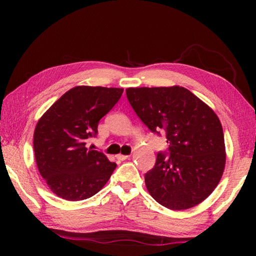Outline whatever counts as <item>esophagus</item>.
I'll return each instance as SVG.
<instances>
[{"mask_svg": "<svg viewBox=\"0 0 256 256\" xmlns=\"http://www.w3.org/2000/svg\"><path fill=\"white\" fill-rule=\"evenodd\" d=\"M128 157H130V156H125V154H120L116 156V158L120 160V162H123V160H126Z\"/></svg>", "mask_w": 256, "mask_h": 256, "instance_id": "1", "label": "esophagus"}]
</instances>
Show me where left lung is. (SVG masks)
Returning a JSON list of instances; mask_svg holds the SVG:
<instances>
[{
  "label": "left lung",
  "instance_id": "left-lung-1",
  "mask_svg": "<svg viewBox=\"0 0 256 256\" xmlns=\"http://www.w3.org/2000/svg\"><path fill=\"white\" fill-rule=\"evenodd\" d=\"M126 97L151 132H164L168 149L144 174L150 196L170 210H185L210 196L222 178L226 154L222 123L183 86L128 88Z\"/></svg>",
  "mask_w": 256,
  "mask_h": 256
}]
</instances>
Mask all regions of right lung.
<instances>
[{"label": "right lung", "mask_w": 256, "mask_h": 256, "mask_svg": "<svg viewBox=\"0 0 256 256\" xmlns=\"http://www.w3.org/2000/svg\"><path fill=\"white\" fill-rule=\"evenodd\" d=\"M123 89L74 86L38 120L34 150L42 178L56 196L68 201L92 198L116 168L102 152L86 148L98 124L120 100Z\"/></svg>", "instance_id": "1"}]
</instances>
